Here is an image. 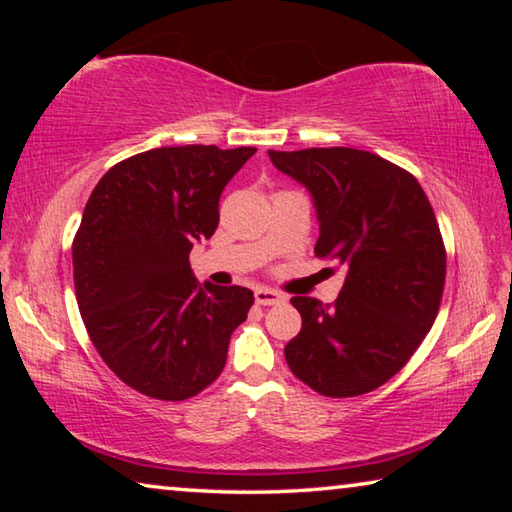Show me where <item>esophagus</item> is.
<instances>
[{"label": "esophagus", "mask_w": 512, "mask_h": 512, "mask_svg": "<svg viewBox=\"0 0 512 512\" xmlns=\"http://www.w3.org/2000/svg\"><path fill=\"white\" fill-rule=\"evenodd\" d=\"M282 300H284L282 293H277V291H273V289H264V287L255 289V302H257V305H264V307H268V305H280Z\"/></svg>", "instance_id": "34e87169"}]
</instances>
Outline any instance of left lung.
Returning a JSON list of instances; mask_svg holds the SVG:
<instances>
[{"label": "left lung", "mask_w": 512, "mask_h": 512, "mask_svg": "<svg viewBox=\"0 0 512 512\" xmlns=\"http://www.w3.org/2000/svg\"><path fill=\"white\" fill-rule=\"evenodd\" d=\"M268 158L311 194L314 253L348 271L332 307L291 298L302 327L284 348L289 368L325 397L375 391L413 357L443 298L447 257L429 198L409 171L370 151L332 146Z\"/></svg>", "instance_id": "1"}]
</instances>
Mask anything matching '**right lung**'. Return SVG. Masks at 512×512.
Instances as JSON below:
<instances>
[{"instance_id": "right-lung-1", "label": "right lung", "mask_w": 512, "mask_h": 512, "mask_svg": "<svg viewBox=\"0 0 512 512\" xmlns=\"http://www.w3.org/2000/svg\"><path fill=\"white\" fill-rule=\"evenodd\" d=\"M255 151L187 144L137 153L85 205L72 246L79 311L106 366L142 395L180 402L221 375L253 291L201 287L189 253L214 235L223 187Z\"/></svg>"}]
</instances>
